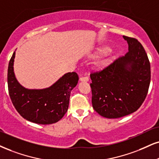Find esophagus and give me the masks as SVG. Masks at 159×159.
I'll return each instance as SVG.
<instances>
[{
	"instance_id": "obj_1",
	"label": "esophagus",
	"mask_w": 159,
	"mask_h": 159,
	"mask_svg": "<svg viewBox=\"0 0 159 159\" xmlns=\"http://www.w3.org/2000/svg\"><path fill=\"white\" fill-rule=\"evenodd\" d=\"M80 80L81 82H88L89 81V77L88 76H82L80 78Z\"/></svg>"
}]
</instances>
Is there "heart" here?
Segmentation results:
<instances>
[{
	"mask_svg": "<svg viewBox=\"0 0 159 159\" xmlns=\"http://www.w3.org/2000/svg\"><path fill=\"white\" fill-rule=\"evenodd\" d=\"M109 48L106 46H102L96 48L93 54H91L92 57H97L104 54L103 57L97 63V66L99 68H102L109 63L111 60V52L109 51Z\"/></svg>",
	"mask_w": 159,
	"mask_h": 159,
	"instance_id": "b5f03b06",
	"label": "heart"
}]
</instances>
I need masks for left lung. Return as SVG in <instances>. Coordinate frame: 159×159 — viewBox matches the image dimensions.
<instances>
[{
	"instance_id": "left-lung-1",
	"label": "left lung",
	"mask_w": 159,
	"mask_h": 159,
	"mask_svg": "<svg viewBox=\"0 0 159 159\" xmlns=\"http://www.w3.org/2000/svg\"><path fill=\"white\" fill-rule=\"evenodd\" d=\"M123 38L128 43L126 54L90 75L93 108L105 118H120L136 111L150 83V64L144 47L136 38Z\"/></svg>"
}]
</instances>
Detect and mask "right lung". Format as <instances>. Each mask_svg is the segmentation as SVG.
<instances>
[{"instance_id":"add662e5","label":"right lung","mask_w":159,"mask_h":159,"mask_svg":"<svg viewBox=\"0 0 159 159\" xmlns=\"http://www.w3.org/2000/svg\"><path fill=\"white\" fill-rule=\"evenodd\" d=\"M15 52L9 60L7 81L9 97L19 114L26 120L49 125L60 120L67 112L70 91L77 85L76 72L66 74L48 89H26L20 85L14 73Z\"/></svg>"}]
</instances>
